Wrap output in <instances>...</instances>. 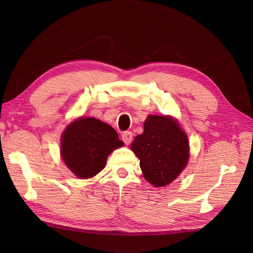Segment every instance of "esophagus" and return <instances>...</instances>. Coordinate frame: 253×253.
Masks as SVG:
<instances>
[{
  "label": "esophagus",
  "instance_id": "obj_1",
  "mask_svg": "<svg viewBox=\"0 0 253 253\" xmlns=\"http://www.w3.org/2000/svg\"><path fill=\"white\" fill-rule=\"evenodd\" d=\"M121 138L122 140H124V142L127 145L132 142V139H133V133L129 132V131H126V132H124L121 135Z\"/></svg>",
  "mask_w": 253,
  "mask_h": 253
}]
</instances>
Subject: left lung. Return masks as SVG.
<instances>
[{
	"label": "left lung",
	"mask_w": 253,
	"mask_h": 253,
	"mask_svg": "<svg viewBox=\"0 0 253 253\" xmlns=\"http://www.w3.org/2000/svg\"><path fill=\"white\" fill-rule=\"evenodd\" d=\"M143 126V133L135 137L131 149L140 159L144 178L155 187H165L188 163L187 135L171 117L150 115Z\"/></svg>",
	"instance_id": "left-lung-1"
}]
</instances>
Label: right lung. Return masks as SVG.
Returning <instances> with one entry per match:
<instances>
[{
  "instance_id": "add662e5",
  "label": "right lung",
  "mask_w": 253,
  "mask_h": 253,
  "mask_svg": "<svg viewBox=\"0 0 253 253\" xmlns=\"http://www.w3.org/2000/svg\"><path fill=\"white\" fill-rule=\"evenodd\" d=\"M122 142L117 132L96 118H79L62 135L61 156L79 178H89L103 170L106 159Z\"/></svg>"
}]
</instances>
